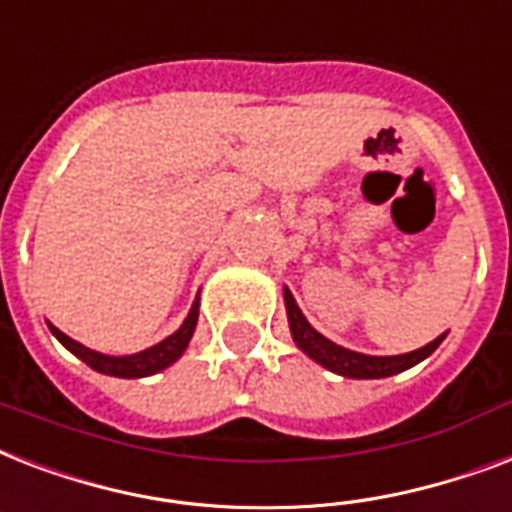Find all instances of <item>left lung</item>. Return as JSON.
I'll use <instances>...</instances> for the list:
<instances>
[{
    "mask_svg": "<svg viewBox=\"0 0 512 512\" xmlns=\"http://www.w3.org/2000/svg\"><path fill=\"white\" fill-rule=\"evenodd\" d=\"M285 310H288V326H291V336L296 347L301 352H307L315 363H320L328 371H334L347 379H384V376L400 374L406 368L417 366L427 355H433L438 350V344L446 339V334L433 339L425 347H419L406 355H363V352H352L347 347H339L323 334H318L315 328L307 323V318L301 315L299 304L291 296V291L285 288Z\"/></svg>",
    "mask_w": 512,
    "mask_h": 512,
    "instance_id": "obj_1",
    "label": "left lung"
}]
</instances>
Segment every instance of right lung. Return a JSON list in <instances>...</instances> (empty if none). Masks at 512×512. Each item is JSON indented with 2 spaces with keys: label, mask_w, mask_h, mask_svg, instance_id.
Returning a JSON list of instances; mask_svg holds the SVG:
<instances>
[{
  "label": "right lung",
  "mask_w": 512,
  "mask_h": 512,
  "mask_svg": "<svg viewBox=\"0 0 512 512\" xmlns=\"http://www.w3.org/2000/svg\"><path fill=\"white\" fill-rule=\"evenodd\" d=\"M197 315H200V299H194L192 310H189V315H186V320L181 323L176 334H170L168 339H162L160 344H154L149 350L136 352V355H120V358L117 355H104V352L90 350V347L74 342L71 336H66L63 331L50 326V323L47 326H50L53 336L66 350L74 352L82 363H87L98 374L120 376V379H141V376H152L157 371H162V368H168L170 363H176L184 355V350L189 347V339L194 334V326H197Z\"/></svg>",
  "instance_id": "right-lung-1"
}]
</instances>
